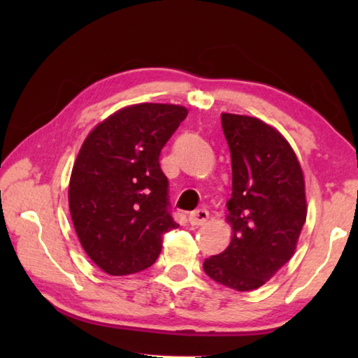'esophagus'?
I'll list each match as a JSON object with an SVG mask.
<instances>
[{"instance_id":"34e87169","label":"esophagus","mask_w":358,"mask_h":358,"mask_svg":"<svg viewBox=\"0 0 358 358\" xmlns=\"http://www.w3.org/2000/svg\"><path fill=\"white\" fill-rule=\"evenodd\" d=\"M207 220H208V211L205 208H199L189 215L191 226H203V224L207 222Z\"/></svg>"}]
</instances>
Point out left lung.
I'll use <instances>...</instances> for the list:
<instances>
[{
	"label": "left lung",
	"mask_w": 358,
	"mask_h": 358,
	"mask_svg": "<svg viewBox=\"0 0 358 358\" xmlns=\"http://www.w3.org/2000/svg\"><path fill=\"white\" fill-rule=\"evenodd\" d=\"M232 159L227 220L232 240L205 259L203 270L222 286L246 292L270 280L294 256L306 221L305 178L292 147L254 117L221 113Z\"/></svg>",
	"instance_id": "left-lung-1"
}]
</instances>
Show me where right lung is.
<instances>
[{"label":"right lung","instance_id":"add662e5","mask_svg":"<svg viewBox=\"0 0 358 358\" xmlns=\"http://www.w3.org/2000/svg\"><path fill=\"white\" fill-rule=\"evenodd\" d=\"M173 104H136L106 118L85 138L69 181L77 237L102 271L123 276L156 262L162 235L177 229L159 155L186 118Z\"/></svg>","mask_w":358,"mask_h":358}]
</instances>
